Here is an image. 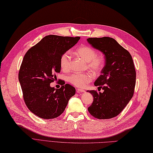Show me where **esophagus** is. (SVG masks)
I'll list each match as a JSON object with an SVG mask.
<instances>
[{"mask_svg":"<svg viewBox=\"0 0 153 153\" xmlns=\"http://www.w3.org/2000/svg\"><path fill=\"white\" fill-rule=\"evenodd\" d=\"M76 91L77 93H79V94H80V93H83V92H85V90H84V89H76Z\"/></svg>","mask_w":153,"mask_h":153,"instance_id":"1","label":"esophagus"}]
</instances>
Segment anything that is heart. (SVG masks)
Returning a JSON list of instances; mask_svg holds the SVG:
<instances>
[{
  "label": "heart",
  "mask_w": 153,
  "mask_h": 153,
  "mask_svg": "<svg viewBox=\"0 0 153 153\" xmlns=\"http://www.w3.org/2000/svg\"><path fill=\"white\" fill-rule=\"evenodd\" d=\"M77 55L87 62V68L95 73H99L105 65V58L103 55L97 54L95 48L89 45L80 46L76 50ZM72 56L69 51H65L59 59V65L64 71L71 69ZM94 79V74L91 72L76 73L71 74L68 78L69 82L77 88H84Z\"/></svg>",
  "instance_id": "heart-1"
}]
</instances>
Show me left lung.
Returning a JSON list of instances; mask_svg holds the SVG:
<instances>
[{
    "label": "left lung",
    "instance_id": "left-lung-1",
    "mask_svg": "<svg viewBox=\"0 0 153 153\" xmlns=\"http://www.w3.org/2000/svg\"><path fill=\"white\" fill-rule=\"evenodd\" d=\"M88 42L105 56V65L95 85L102 89L88 91L94 96L88 108L92 116L107 120L117 116L132 99L136 85V73L129 52L109 37L90 38Z\"/></svg>",
    "mask_w": 153,
    "mask_h": 153
}]
</instances>
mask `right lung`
<instances>
[{"instance_id":"add662e5","label":"right lung","mask_w":153,"mask_h":153,"mask_svg":"<svg viewBox=\"0 0 153 153\" xmlns=\"http://www.w3.org/2000/svg\"><path fill=\"white\" fill-rule=\"evenodd\" d=\"M80 37L48 35L32 47L24 56L19 71V80L25 105L32 112L43 119H53L64 112L75 88L64 80L60 88L50 84L59 73V59L73 47Z\"/></svg>"}]
</instances>
